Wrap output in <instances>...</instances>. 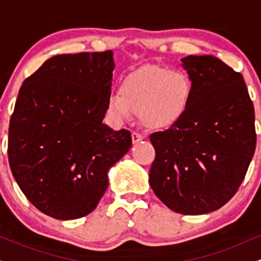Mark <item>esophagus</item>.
I'll return each mask as SVG.
<instances>
[{
    "label": "esophagus",
    "instance_id": "34e87169",
    "mask_svg": "<svg viewBox=\"0 0 261 261\" xmlns=\"http://www.w3.org/2000/svg\"><path fill=\"white\" fill-rule=\"evenodd\" d=\"M143 139H145V137H143L142 135L139 134V133H133V134H131V140H133L134 145H136V143L141 142V141H142Z\"/></svg>",
    "mask_w": 261,
    "mask_h": 261
}]
</instances>
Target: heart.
Returning <instances> with one entry per match:
<instances>
[{"label": "heart", "instance_id": "1", "mask_svg": "<svg viewBox=\"0 0 261 261\" xmlns=\"http://www.w3.org/2000/svg\"><path fill=\"white\" fill-rule=\"evenodd\" d=\"M193 97V81L185 71L145 66L122 80L119 94L109 95L107 112L116 122L139 113L143 126L164 130L184 118Z\"/></svg>", "mask_w": 261, "mask_h": 261}]
</instances>
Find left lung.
Wrapping results in <instances>:
<instances>
[{"mask_svg":"<svg viewBox=\"0 0 261 261\" xmlns=\"http://www.w3.org/2000/svg\"><path fill=\"white\" fill-rule=\"evenodd\" d=\"M194 85L184 118L149 136L152 190L181 215L222 207L243 181L255 152V114L243 76L212 55L181 59Z\"/></svg>","mask_w":261,"mask_h":261,"instance_id":"left-lung-1","label":"left lung"}]
</instances>
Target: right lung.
<instances>
[{"instance_id": "1", "label": "right lung", "mask_w": 261, "mask_h": 261, "mask_svg": "<svg viewBox=\"0 0 261 261\" xmlns=\"http://www.w3.org/2000/svg\"><path fill=\"white\" fill-rule=\"evenodd\" d=\"M114 53L50 58L20 87L8 130V160L20 190L56 220L97 207L108 173L131 147V134L103 122Z\"/></svg>"}]
</instances>
